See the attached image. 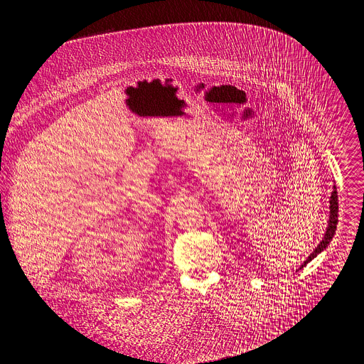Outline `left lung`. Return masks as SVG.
I'll return each instance as SVG.
<instances>
[{"label":"left lung","instance_id":"left-lung-1","mask_svg":"<svg viewBox=\"0 0 364 364\" xmlns=\"http://www.w3.org/2000/svg\"><path fill=\"white\" fill-rule=\"evenodd\" d=\"M329 203H331V206H329L331 213H329V223H328L326 232H325L322 241L319 243V246L313 250V253H311V255L304 260V263L300 266V269L304 268V266H306L311 259L316 257L321 252H323V250L328 247V245L331 243V240H332V237H333V234H335L336 224H338V193H336V187H335V186H333V191H332V195H331V202H329Z\"/></svg>","mask_w":364,"mask_h":364}]
</instances>
